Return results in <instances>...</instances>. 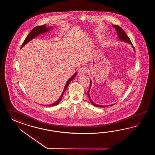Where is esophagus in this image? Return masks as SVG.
<instances>
[{
	"label": "esophagus",
	"instance_id": "obj_1",
	"mask_svg": "<svg viewBox=\"0 0 155 155\" xmlns=\"http://www.w3.org/2000/svg\"><path fill=\"white\" fill-rule=\"evenodd\" d=\"M86 73V70L85 68H81L79 69V71H78V75H82L84 74H85Z\"/></svg>",
	"mask_w": 155,
	"mask_h": 155
}]
</instances>
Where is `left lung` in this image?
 <instances>
[{
    "label": "left lung",
    "mask_w": 155,
    "mask_h": 155,
    "mask_svg": "<svg viewBox=\"0 0 155 155\" xmlns=\"http://www.w3.org/2000/svg\"><path fill=\"white\" fill-rule=\"evenodd\" d=\"M112 26H114V27L115 28L116 30L117 33V35H118V36H119V39H120V40L123 41H125V42H126V43H129L130 44H131L133 48H134V50H135V49H134V46L132 45V44L131 40L130 39V38L128 37V36L126 35V34L125 32L124 31V30L122 29V28H121V27H120V26H118V25H112ZM91 85V80H90V88H89V90H88V91L87 92V95H88V97H89L90 101L91 102V103L93 105L95 106H96V107H107V106H112L114 105V104H112V105H110L102 106L97 105V104H95L94 102L92 101L91 99L90 98V94H89V91H90V89Z\"/></svg>",
    "instance_id": "1"
}]
</instances>
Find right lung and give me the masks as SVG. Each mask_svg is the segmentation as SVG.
<instances>
[{
	"label": "right lung",
	"instance_id": "add662e5",
	"mask_svg": "<svg viewBox=\"0 0 155 155\" xmlns=\"http://www.w3.org/2000/svg\"><path fill=\"white\" fill-rule=\"evenodd\" d=\"M51 28H51V27H50V28H46V25H45H45H41V26H35V27L30 32L29 34L28 35V36H26L25 39L24 40L23 43L22 45H21V48H23L26 44H27L29 41H30L31 40L33 39L34 38H35L36 36H38V35H39L40 34L45 33L46 31H49V30H51ZM76 75V73H75L71 78H70V79L68 80V81L66 82V85L65 86V87H64V90H63V94H61V95L59 99H58V100L56 101V102L53 103L52 104H50V105L44 106H50H50L58 105L59 104L60 101L61 100L62 97H63V95H64L65 91H66V90L67 89V88H68V86L69 85L70 82H71V81L73 80V79L75 78Z\"/></svg>",
	"mask_w": 155,
	"mask_h": 155
}]
</instances>
